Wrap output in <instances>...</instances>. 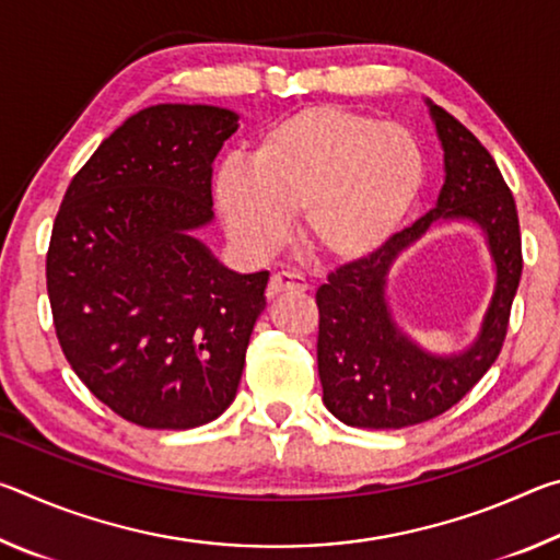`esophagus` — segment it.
Listing matches in <instances>:
<instances>
[{
  "label": "esophagus",
  "mask_w": 560,
  "mask_h": 560,
  "mask_svg": "<svg viewBox=\"0 0 560 560\" xmlns=\"http://www.w3.org/2000/svg\"><path fill=\"white\" fill-rule=\"evenodd\" d=\"M306 289H308V283L303 281L299 273L279 271L269 279L267 293H269V296H279V293H283V291H306Z\"/></svg>",
  "instance_id": "esophagus-1"
}]
</instances>
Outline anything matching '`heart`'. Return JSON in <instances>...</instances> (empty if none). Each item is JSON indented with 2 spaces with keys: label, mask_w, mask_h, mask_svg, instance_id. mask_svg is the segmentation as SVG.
Wrapping results in <instances>:
<instances>
[{
  "label": "heart",
  "mask_w": 560,
  "mask_h": 560,
  "mask_svg": "<svg viewBox=\"0 0 560 560\" xmlns=\"http://www.w3.org/2000/svg\"><path fill=\"white\" fill-rule=\"evenodd\" d=\"M424 185L428 155L412 130L316 103L264 128L249 160H226L214 200L246 252H277L299 210L301 242L316 259L355 264L393 240Z\"/></svg>",
  "instance_id": "heart-1"
}]
</instances>
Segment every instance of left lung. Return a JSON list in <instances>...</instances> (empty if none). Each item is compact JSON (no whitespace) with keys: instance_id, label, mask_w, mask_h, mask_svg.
<instances>
[{"instance_id":"left-lung-1","label":"left lung","mask_w":560,"mask_h":560,"mask_svg":"<svg viewBox=\"0 0 560 560\" xmlns=\"http://www.w3.org/2000/svg\"><path fill=\"white\" fill-rule=\"evenodd\" d=\"M428 106L444 150L438 205L373 257L336 269L316 291L324 405L350 428L400 430L457 405L499 358L524 269L516 202L494 158L447 110L432 101ZM438 221L479 225L498 273L478 338L452 357L417 347L396 326L384 296L396 257Z\"/></svg>"}]
</instances>
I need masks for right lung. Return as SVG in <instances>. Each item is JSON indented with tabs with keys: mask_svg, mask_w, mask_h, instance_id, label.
I'll return each instance as SVG.
<instances>
[{
	"mask_svg": "<svg viewBox=\"0 0 560 560\" xmlns=\"http://www.w3.org/2000/svg\"><path fill=\"white\" fill-rule=\"evenodd\" d=\"M234 110L158 103L103 140L56 214L46 289L73 373L122 420L189 430L242 381L269 271L236 273L195 232Z\"/></svg>",
	"mask_w": 560,
	"mask_h": 560,
	"instance_id": "add662e5",
	"label": "right lung"
}]
</instances>
